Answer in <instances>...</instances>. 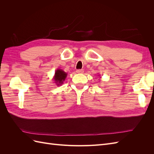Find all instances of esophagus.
<instances>
[{"label":"esophagus","instance_id":"obj_1","mask_svg":"<svg viewBox=\"0 0 154 154\" xmlns=\"http://www.w3.org/2000/svg\"><path fill=\"white\" fill-rule=\"evenodd\" d=\"M76 72L77 73H80V74H82V73H83V69H78L76 71Z\"/></svg>","mask_w":154,"mask_h":154}]
</instances>
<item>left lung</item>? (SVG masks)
Wrapping results in <instances>:
<instances>
[{"label": "left lung", "mask_w": 154, "mask_h": 154, "mask_svg": "<svg viewBox=\"0 0 154 154\" xmlns=\"http://www.w3.org/2000/svg\"><path fill=\"white\" fill-rule=\"evenodd\" d=\"M99 76H100V75H99ZM100 78H101V77H100Z\"/></svg>", "instance_id": "obj_1"}]
</instances>
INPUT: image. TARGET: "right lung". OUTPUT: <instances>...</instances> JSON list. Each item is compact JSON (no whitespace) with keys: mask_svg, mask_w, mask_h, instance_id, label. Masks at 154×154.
<instances>
[{"mask_svg":"<svg viewBox=\"0 0 154 154\" xmlns=\"http://www.w3.org/2000/svg\"><path fill=\"white\" fill-rule=\"evenodd\" d=\"M67 76V74L64 72L62 69H57L56 70L54 75L53 76V80L54 82V83L57 86L62 85L63 83V82L66 80V78Z\"/></svg>","mask_w":154,"mask_h":154,"instance_id":"obj_1","label":"right lung"}]
</instances>
